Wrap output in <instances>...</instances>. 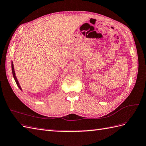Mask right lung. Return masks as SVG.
<instances>
[{"label":"right lung","instance_id":"1","mask_svg":"<svg viewBox=\"0 0 146 146\" xmlns=\"http://www.w3.org/2000/svg\"><path fill=\"white\" fill-rule=\"evenodd\" d=\"M11 65H12V74H13V78L15 80V83L17 84V85L18 86V87L20 88V90L22 91V89L21 86L20 85V83L19 82V81L17 78V76H16V74H15V70H14V66H13V61H12V63H11Z\"/></svg>","mask_w":146,"mask_h":146}]
</instances>
